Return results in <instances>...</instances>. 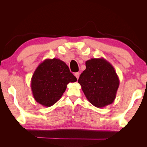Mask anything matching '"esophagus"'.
<instances>
[{"label": "esophagus", "instance_id": "esophagus-1", "mask_svg": "<svg viewBox=\"0 0 147 147\" xmlns=\"http://www.w3.org/2000/svg\"><path fill=\"white\" fill-rule=\"evenodd\" d=\"M74 75H75V77H76V78H77V80H78V78H79L80 73H79V72H76V73H75Z\"/></svg>", "mask_w": 147, "mask_h": 147}]
</instances>
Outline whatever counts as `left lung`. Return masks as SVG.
Listing matches in <instances>:
<instances>
[{"label":"left lung","mask_w":147,"mask_h":147,"mask_svg":"<svg viewBox=\"0 0 147 147\" xmlns=\"http://www.w3.org/2000/svg\"><path fill=\"white\" fill-rule=\"evenodd\" d=\"M86 69L78 83L86 99L97 108L112 104L116 97L119 80L113 65L103 57L86 61Z\"/></svg>","instance_id":"left-lung-1"}]
</instances>
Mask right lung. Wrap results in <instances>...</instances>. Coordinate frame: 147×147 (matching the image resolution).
<instances>
[{
  "instance_id": "right-lung-1",
  "label": "right lung",
  "mask_w": 147,
  "mask_h": 147,
  "mask_svg": "<svg viewBox=\"0 0 147 147\" xmlns=\"http://www.w3.org/2000/svg\"><path fill=\"white\" fill-rule=\"evenodd\" d=\"M69 67L59 59H46L40 64L31 78L34 99L49 107L58 101L69 83L77 82Z\"/></svg>"
}]
</instances>
